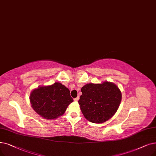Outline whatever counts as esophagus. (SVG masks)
<instances>
[{"label": "esophagus", "mask_w": 156, "mask_h": 156, "mask_svg": "<svg viewBox=\"0 0 156 156\" xmlns=\"http://www.w3.org/2000/svg\"><path fill=\"white\" fill-rule=\"evenodd\" d=\"M79 99H80V98H79V96H78L77 98H74V101H76V102H77V101L79 100Z\"/></svg>", "instance_id": "obj_1"}]
</instances>
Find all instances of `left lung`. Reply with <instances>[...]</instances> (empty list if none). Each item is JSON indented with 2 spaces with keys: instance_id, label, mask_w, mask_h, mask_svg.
Here are the masks:
<instances>
[{
  "instance_id": "left-lung-1",
  "label": "left lung",
  "mask_w": 156,
  "mask_h": 156,
  "mask_svg": "<svg viewBox=\"0 0 156 156\" xmlns=\"http://www.w3.org/2000/svg\"><path fill=\"white\" fill-rule=\"evenodd\" d=\"M81 91L78 103L85 119L93 123H103L117 111L122 99L119 87L113 83H89Z\"/></svg>"
}]
</instances>
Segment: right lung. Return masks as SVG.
I'll return each mask as SVG.
<instances>
[{"label": "right lung", "mask_w": 156, "mask_h": 156, "mask_svg": "<svg viewBox=\"0 0 156 156\" xmlns=\"http://www.w3.org/2000/svg\"><path fill=\"white\" fill-rule=\"evenodd\" d=\"M29 99L34 110L46 119L62 116L67 106L73 102L69 90L58 82L38 87L31 92Z\"/></svg>", "instance_id": "1"}]
</instances>
